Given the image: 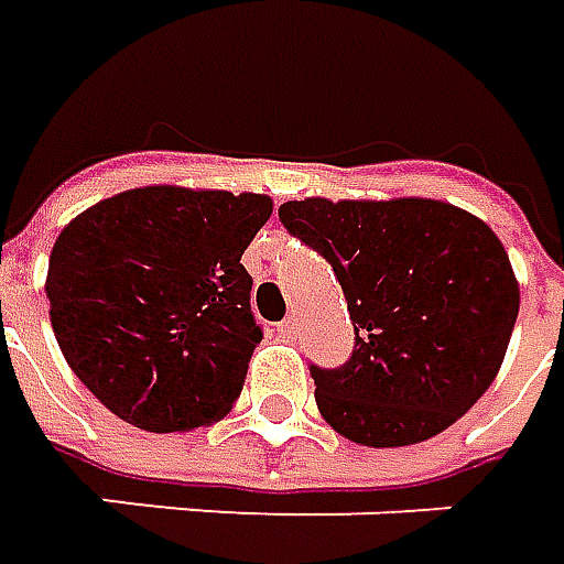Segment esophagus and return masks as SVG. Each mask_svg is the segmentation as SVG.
Wrapping results in <instances>:
<instances>
[{
    "instance_id": "esophagus-1",
    "label": "esophagus",
    "mask_w": 564,
    "mask_h": 564,
    "mask_svg": "<svg viewBox=\"0 0 564 564\" xmlns=\"http://www.w3.org/2000/svg\"><path fill=\"white\" fill-rule=\"evenodd\" d=\"M299 330V321L290 314V317H283L281 324H278V333H281V339H293Z\"/></svg>"
}]
</instances>
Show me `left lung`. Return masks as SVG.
I'll list each match as a JSON object with an SVG mask.
<instances>
[{"label":"left lung","mask_w":564,"mask_h":564,"mask_svg":"<svg viewBox=\"0 0 564 564\" xmlns=\"http://www.w3.org/2000/svg\"><path fill=\"white\" fill-rule=\"evenodd\" d=\"M281 221L330 262L355 324L351 361L312 367L317 411L343 438L426 442L488 392L519 281L481 218L432 197H305L283 203Z\"/></svg>","instance_id":"1"}]
</instances>
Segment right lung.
<instances>
[{"instance_id":"right-lung-1","label":"right lung","mask_w":564,"mask_h":564,"mask_svg":"<svg viewBox=\"0 0 564 564\" xmlns=\"http://www.w3.org/2000/svg\"><path fill=\"white\" fill-rule=\"evenodd\" d=\"M268 194L144 185L57 234L45 296L70 370L144 432L213 426L240 398L262 330L240 256Z\"/></svg>"}]
</instances>
